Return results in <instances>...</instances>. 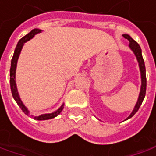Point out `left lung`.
I'll list each match as a JSON object with an SVG mask.
<instances>
[{
    "label": "left lung",
    "mask_w": 156,
    "mask_h": 156,
    "mask_svg": "<svg viewBox=\"0 0 156 156\" xmlns=\"http://www.w3.org/2000/svg\"><path fill=\"white\" fill-rule=\"evenodd\" d=\"M126 39H127L129 41V48L131 49V51L133 52L134 56L136 57V59L138 61V64H139V68L140 71V78H141V85H140V90L139 97H138V100L136 102V104L134 105V108L132 111V112L130 113V115L126 119H128L132 118L133 116L136 113V112L139 110L140 106L141 105L143 99L145 98L146 95V89H147V78H146V68H145V64H144V60L142 58V53H141V49L140 47V45L133 39L129 35H126L124 34L122 35Z\"/></svg>",
    "instance_id": "left-lung-1"
}]
</instances>
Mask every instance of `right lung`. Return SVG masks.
Returning <instances> with one entry per match:
<instances>
[{"label": "right lung", "mask_w": 156, "mask_h": 156, "mask_svg": "<svg viewBox=\"0 0 156 156\" xmlns=\"http://www.w3.org/2000/svg\"><path fill=\"white\" fill-rule=\"evenodd\" d=\"M42 30H39V29H34L33 30H31L29 34H27L25 37L20 39V41L18 42L16 47V50L14 52V56L12 58L11 60V67H10V74H9V77H10V88H11V92H12V96L14 99L16 100V102L17 103V105L20 106V108L23 110V112L26 114V115H30L29 109L26 107V105H24L23 102L22 101V99L20 98V95L18 93V90H17L16 86V66H17V61H18V58L19 56L21 54V51L23 50V47L24 44L28 41H30V39L34 37L38 33H41ZM64 109V104L61 105L58 110L54 111V112H51V113H44V114H41V115H30L31 117L35 119H37V120H46V119H51L55 118L57 117L60 112L63 111Z\"/></svg>", "instance_id": "obj_1"}]
</instances>
